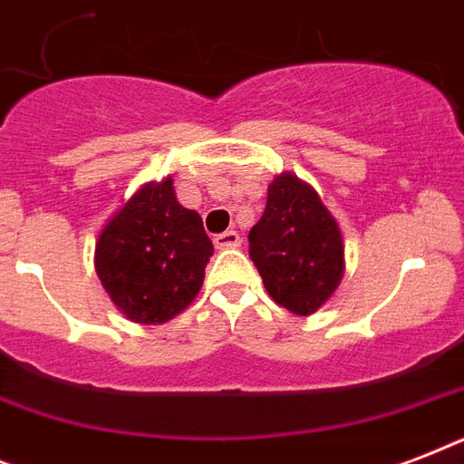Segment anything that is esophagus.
<instances>
[{
  "label": "esophagus",
  "mask_w": 464,
  "mask_h": 464,
  "mask_svg": "<svg viewBox=\"0 0 464 464\" xmlns=\"http://www.w3.org/2000/svg\"><path fill=\"white\" fill-rule=\"evenodd\" d=\"M240 236L236 231H226V233H218V236H214V246L218 247V250H231V247H240Z\"/></svg>",
  "instance_id": "obj_1"
}]
</instances>
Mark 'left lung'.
I'll return each instance as SVG.
<instances>
[{
    "instance_id": "left-lung-1",
    "label": "left lung",
    "mask_w": 464,
    "mask_h": 464,
    "mask_svg": "<svg viewBox=\"0 0 464 464\" xmlns=\"http://www.w3.org/2000/svg\"><path fill=\"white\" fill-rule=\"evenodd\" d=\"M247 240L267 294L294 315H313L342 284V228L298 175L284 170L269 182L267 207Z\"/></svg>"
}]
</instances>
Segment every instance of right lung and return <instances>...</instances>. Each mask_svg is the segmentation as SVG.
I'll list each match as a JSON object with an SVG mask.
<instances>
[{"mask_svg": "<svg viewBox=\"0 0 464 464\" xmlns=\"http://www.w3.org/2000/svg\"><path fill=\"white\" fill-rule=\"evenodd\" d=\"M211 253L202 217L178 202L168 175L144 182L105 221L93 265L127 320L163 324L195 301Z\"/></svg>", "mask_w": 464, "mask_h": 464, "instance_id": "add662e5", "label": "right lung"}]
</instances>
